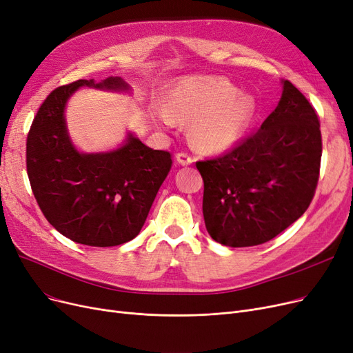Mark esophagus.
<instances>
[{
    "instance_id": "esophagus-1",
    "label": "esophagus",
    "mask_w": 353,
    "mask_h": 353,
    "mask_svg": "<svg viewBox=\"0 0 353 353\" xmlns=\"http://www.w3.org/2000/svg\"><path fill=\"white\" fill-rule=\"evenodd\" d=\"M176 161L181 165H190L193 163V157L186 152H179L176 154Z\"/></svg>"
}]
</instances>
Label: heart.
Wrapping results in <instances>:
<instances>
[{"instance_id":"1","label":"heart","mask_w":353,"mask_h":353,"mask_svg":"<svg viewBox=\"0 0 353 353\" xmlns=\"http://www.w3.org/2000/svg\"><path fill=\"white\" fill-rule=\"evenodd\" d=\"M237 91L224 78H188L172 91L170 110L181 119H192L190 138L199 150L223 151L241 137L256 112L253 97ZM163 119L174 122L170 113Z\"/></svg>"}]
</instances>
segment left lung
<instances>
[{"instance_id":"obj_1","label":"left lung","mask_w":353,"mask_h":353,"mask_svg":"<svg viewBox=\"0 0 353 353\" xmlns=\"http://www.w3.org/2000/svg\"><path fill=\"white\" fill-rule=\"evenodd\" d=\"M256 132L216 159L196 161L203 218L224 245L263 244L301 216L320 176L321 132L311 103L291 81Z\"/></svg>"}]
</instances>
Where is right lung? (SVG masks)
Segmentation results:
<instances>
[{
  "mask_svg": "<svg viewBox=\"0 0 353 353\" xmlns=\"http://www.w3.org/2000/svg\"><path fill=\"white\" fill-rule=\"evenodd\" d=\"M125 91L121 77L78 80L55 88L39 108L26 142V165L36 202L67 239L93 247L135 239L172 168V154L152 150L132 134L110 152H78L63 109L80 87Z\"/></svg>",
  "mask_w": 353,
  "mask_h": 353,
  "instance_id": "obj_1",
  "label": "right lung"
}]
</instances>
